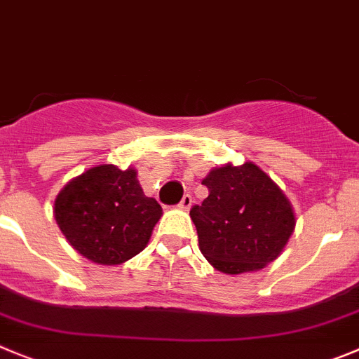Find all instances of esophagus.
I'll return each mask as SVG.
<instances>
[{"instance_id":"1","label":"esophagus","mask_w":359,"mask_h":359,"mask_svg":"<svg viewBox=\"0 0 359 359\" xmlns=\"http://www.w3.org/2000/svg\"><path fill=\"white\" fill-rule=\"evenodd\" d=\"M191 205H193V198H191V195H184V196H182V200H180L179 207H180V209L187 210V209H189Z\"/></svg>"}]
</instances>
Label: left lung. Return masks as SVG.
<instances>
[{
  "label": "left lung",
  "mask_w": 359,
  "mask_h": 359,
  "mask_svg": "<svg viewBox=\"0 0 359 359\" xmlns=\"http://www.w3.org/2000/svg\"><path fill=\"white\" fill-rule=\"evenodd\" d=\"M209 196L193 205L198 246L217 271L241 274L276 260L296 217L280 187L253 163L225 164L203 179Z\"/></svg>",
  "instance_id": "left-lung-1"
}]
</instances>
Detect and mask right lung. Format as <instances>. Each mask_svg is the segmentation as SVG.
I'll use <instances>...</instances> for the list:
<instances>
[{
  "instance_id": "right-lung-1",
  "label": "right lung",
  "mask_w": 359,
  "mask_h": 359,
  "mask_svg": "<svg viewBox=\"0 0 359 359\" xmlns=\"http://www.w3.org/2000/svg\"><path fill=\"white\" fill-rule=\"evenodd\" d=\"M163 209L143 193L136 170L100 164L70 180L55 200L60 230L83 257L116 266L147 246Z\"/></svg>"
}]
</instances>
